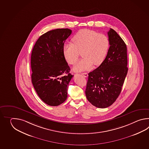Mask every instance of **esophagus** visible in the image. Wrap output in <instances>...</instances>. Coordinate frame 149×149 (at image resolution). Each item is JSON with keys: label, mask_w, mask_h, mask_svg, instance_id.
<instances>
[{"label": "esophagus", "mask_w": 149, "mask_h": 149, "mask_svg": "<svg viewBox=\"0 0 149 149\" xmlns=\"http://www.w3.org/2000/svg\"><path fill=\"white\" fill-rule=\"evenodd\" d=\"M81 75L84 76V77H88V74L87 73H86V72H84V73H81Z\"/></svg>", "instance_id": "1"}]
</instances>
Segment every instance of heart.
Segmentation results:
<instances>
[{"mask_svg": "<svg viewBox=\"0 0 149 149\" xmlns=\"http://www.w3.org/2000/svg\"><path fill=\"white\" fill-rule=\"evenodd\" d=\"M72 43L64 45L65 59L70 64H74L80 52L83 57L73 68L75 71L91 69L93 64L98 66L104 60L108 53L110 41L108 36L94 30L84 29L78 32L72 39Z\"/></svg>", "mask_w": 149, "mask_h": 149, "instance_id": "b5f03b06", "label": "heart"}]
</instances>
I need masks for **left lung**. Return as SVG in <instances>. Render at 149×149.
Listing matches in <instances>:
<instances>
[{"mask_svg": "<svg viewBox=\"0 0 149 149\" xmlns=\"http://www.w3.org/2000/svg\"><path fill=\"white\" fill-rule=\"evenodd\" d=\"M110 47L104 60L88 73L86 96L93 105L106 108L112 104L120 94L126 77V45L113 29L108 32Z\"/></svg>", "mask_w": 149, "mask_h": 149, "instance_id": "8db88e82", "label": "left lung"}]
</instances>
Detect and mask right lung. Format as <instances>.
<instances>
[{
    "label": "right lung",
    "mask_w": 149,
    "mask_h": 149,
    "mask_svg": "<svg viewBox=\"0 0 149 149\" xmlns=\"http://www.w3.org/2000/svg\"><path fill=\"white\" fill-rule=\"evenodd\" d=\"M69 29H57L41 35L32 51V83L39 97L46 104L58 106L68 97L70 73L63 53L65 40L71 34Z\"/></svg>",
    "instance_id": "right-lung-1"
}]
</instances>
